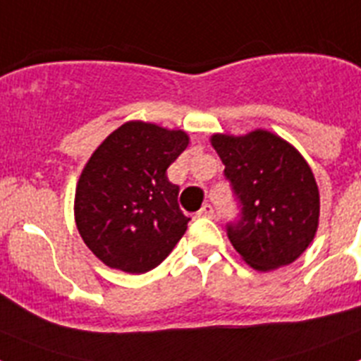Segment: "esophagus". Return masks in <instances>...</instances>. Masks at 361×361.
<instances>
[{
  "mask_svg": "<svg viewBox=\"0 0 361 361\" xmlns=\"http://www.w3.org/2000/svg\"><path fill=\"white\" fill-rule=\"evenodd\" d=\"M199 216H204V219H213L215 216V209H213L212 204H204L202 208L199 209V213H197Z\"/></svg>",
  "mask_w": 361,
  "mask_h": 361,
  "instance_id": "esophagus-1",
  "label": "esophagus"
}]
</instances>
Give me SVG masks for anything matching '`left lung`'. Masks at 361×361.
<instances>
[{
    "label": "left lung",
    "mask_w": 361,
    "mask_h": 361,
    "mask_svg": "<svg viewBox=\"0 0 361 361\" xmlns=\"http://www.w3.org/2000/svg\"><path fill=\"white\" fill-rule=\"evenodd\" d=\"M212 146L242 204L228 237L257 271L289 266L312 242L320 219V191L307 161L276 133H213Z\"/></svg>",
    "instance_id": "8db88e82"
}]
</instances>
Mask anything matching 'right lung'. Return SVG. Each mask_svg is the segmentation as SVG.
<instances>
[{
	"label": "right lung",
	"instance_id": "obj_1",
	"mask_svg": "<svg viewBox=\"0 0 361 361\" xmlns=\"http://www.w3.org/2000/svg\"><path fill=\"white\" fill-rule=\"evenodd\" d=\"M190 137L128 121L97 146L75 188L73 216L88 250L111 269L141 275L157 267L188 229L168 166Z\"/></svg>",
	"mask_w": 361,
	"mask_h": 361
}]
</instances>
